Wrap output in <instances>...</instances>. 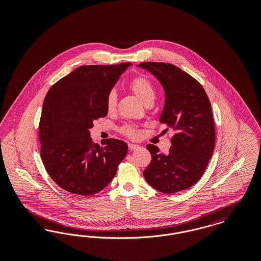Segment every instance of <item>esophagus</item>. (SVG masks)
Listing matches in <instances>:
<instances>
[{"instance_id": "1", "label": "esophagus", "mask_w": 261, "mask_h": 261, "mask_svg": "<svg viewBox=\"0 0 261 261\" xmlns=\"http://www.w3.org/2000/svg\"><path fill=\"white\" fill-rule=\"evenodd\" d=\"M128 148L130 150H135V149H140V146L134 145V144H128Z\"/></svg>"}]
</instances>
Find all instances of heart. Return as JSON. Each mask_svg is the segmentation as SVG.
<instances>
[{
    "label": "heart",
    "mask_w": 261,
    "mask_h": 261,
    "mask_svg": "<svg viewBox=\"0 0 261 261\" xmlns=\"http://www.w3.org/2000/svg\"><path fill=\"white\" fill-rule=\"evenodd\" d=\"M128 87L144 105L148 106L152 103L155 97V89H154L153 83L148 77L142 76V75L134 77L133 79L130 80ZM116 105H117V94L114 90H112L111 92H109L106 99L107 111L109 112H114L116 109ZM119 131L121 134L130 139H136L139 136V131L131 125H123L122 127H120Z\"/></svg>",
    "instance_id": "obj_1"
}]
</instances>
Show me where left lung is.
Returning <instances> with one entry per match:
<instances>
[{"label":"left lung","mask_w":261,"mask_h":261,"mask_svg":"<svg viewBox=\"0 0 261 261\" xmlns=\"http://www.w3.org/2000/svg\"><path fill=\"white\" fill-rule=\"evenodd\" d=\"M162 83L165 103L161 122L165 132L174 131L169 153L147 145L151 162L144 170L153 189L173 194L195 185L204 173L215 146V127L210 99L201 84L176 65L166 62H141Z\"/></svg>","instance_id":"obj_1"}]
</instances>
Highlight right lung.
<instances>
[{
  "instance_id": "obj_1",
  "label": "right lung",
  "mask_w": 261,
  "mask_h": 261,
  "mask_svg": "<svg viewBox=\"0 0 261 261\" xmlns=\"http://www.w3.org/2000/svg\"><path fill=\"white\" fill-rule=\"evenodd\" d=\"M130 62L82 65L47 93L39 123L40 154L50 178L63 190L91 196L108 186L128 146L108 139L99 146L90 137L93 121L108 114L106 99Z\"/></svg>"
}]
</instances>
